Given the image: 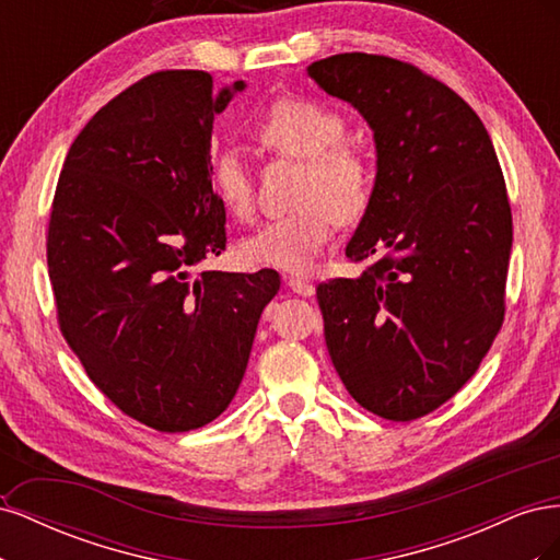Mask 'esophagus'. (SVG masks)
Here are the masks:
<instances>
[{"label":"esophagus","instance_id":"34e87169","mask_svg":"<svg viewBox=\"0 0 560 560\" xmlns=\"http://www.w3.org/2000/svg\"><path fill=\"white\" fill-rule=\"evenodd\" d=\"M287 287L299 296H313L315 294V284L303 280V278H287Z\"/></svg>","mask_w":560,"mask_h":560}]
</instances>
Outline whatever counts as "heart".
I'll return each mask as SVG.
<instances>
[{
	"label": "heart",
	"mask_w": 560,
	"mask_h": 560,
	"mask_svg": "<svg viewBox=\"0 0 560 560\" xmlns=\"http://www.w3.org/2000/svg\"><path fill=\"white\" fill-rule=\"evenodd\" d=\"M252 135L270 154L303 161L292 212L268 219L243 241L241 254L254 266L306 273L329 243L338 222L352 224L371 202V167L358 149L343 144L346 124L336 112L308 100H282ZM210 179L222 208L245 222L254 212L249 167L235 151L212 159Z\"/></svg>",
	"instance_id": "b5f03b06"
}]
</instances>
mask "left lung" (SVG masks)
<instances>
[{
    "label": "left lung",
    "instance_id": "left-lung-1",
    "mask_svg": "<svg viewBox=\"0 0 560 560\" xmlns=\"http://www.w3.org/2000/svg\"><path fill=\"white\" fill-rule=\"evenodd\" d=\"M374 130L376 184L346 247L360 278L317 284L325 341L352 399L416 420L460 389L504 319L512 208L493 142L446 83L374 54L308 67Z\"/></svg>",
    "mask_w": 560,
    "mask_h": 560
}]
</instances>
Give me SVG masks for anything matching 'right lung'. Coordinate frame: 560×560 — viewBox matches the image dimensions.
Here are the masks:
<instances>
[{"instance_id":"obj_1","label":"right lung","mask_w":560,"mask_h":560,"mask_svg":"<svg viewBox=\"0 0 560 560\" xmlns=\"http://www.w3.org/2000/svg\"><path fill=\"white\" fill-rule=\"evenodd\" d=\"M200 70L154 72L77 135L50 206L58 325L89 378L159 432L208 425L238 393L273 268H191L226 249L210 179L212 124L233 93Z\"/></svg>"}]
</instances>
